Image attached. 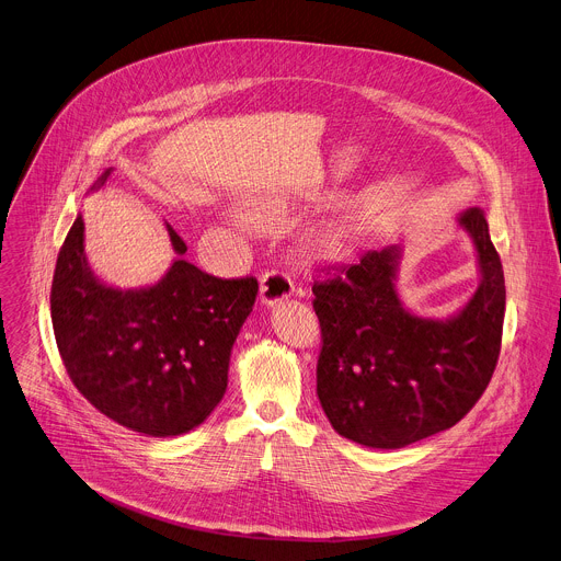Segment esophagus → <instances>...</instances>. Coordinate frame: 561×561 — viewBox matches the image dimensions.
<instances>
[{
	"mask_svg": "<svg viewBox=\"0 0 561 561\" xmlns=\"http://www.w3.org/2000/svg\"><path fill=\"white\" fill-rule=\"evenodd\" d=\"M295 290V284L288 275L279 273V271H271L266 275H262L260 282V299L266 307H275V304L288 299Z\"/></svg>",
	"mask_w": 561,
	"mask_h": 561,
	"instance_id": "34e87169",
	"label": "esophagus"
}]
</instances>
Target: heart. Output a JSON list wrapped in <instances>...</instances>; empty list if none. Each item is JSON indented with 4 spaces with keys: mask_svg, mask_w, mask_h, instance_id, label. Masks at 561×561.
I'll return each mask as SVG.
<instances>
[{
    "mask_svg": "<svg viewBox=\"0 0 561 561\" xmlns=\"http://www.w3.org/2000/svg\"><path fill=\"white\" fill-rule=\"evenodd\" d=\"M324 243H327V239H324Z\"/></svg>",
    "mask_w": 561,
    "mask_h": 561,
    "instance_id": "obj_1",
    "label": "heart"
}]
</instances>
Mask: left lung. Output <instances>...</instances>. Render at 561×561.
Returning <instances> with one entry per match:
<instances>
[{
    "label": "left lung",
    "mask_w": 561,
    "mask_h": 561,
    "mask_svg": "<svg viewBox=\"0 0 561 561\" xmlns=\"http://www.w3.org/2000/svg\"><path fill=\"white\" fill-rule=\"evenodd\" d=\"M456 224L472 239L479 286L454 316L425 318L404 307L400 245L371 250L313 284L318 398L340 436L400 449L456 425L485 391L501 348L503 268L479 208Z\"/></svg>",
    "instance_id": "left-lung-1"
}]
</instances>
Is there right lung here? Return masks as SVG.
<instances>
[{
	"label": "right lung",
	"mask_w": 561,
	"mask_h": 561,
	"mask_svg": "<svg viewBox=\"0 0 561 561\" xmlns=\"http://www.w3.org/2000/svg\"><path fill=\"white\" fill-rule=\"evenodd\" d=\"M165 228L176 252L165 275L123 290L91 271L78 215L50 286L56 342L78 391L118 425L159 438L185 434L215 412L228 387L232 344L260 290L252 277L198 271L183 257L185 241L168 221Z\"/></svg>",
	"instance_id": "right-lung-1"
}]
</instances>
